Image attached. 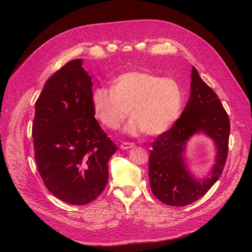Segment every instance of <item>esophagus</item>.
<instances>
[{
    "label": "esophagus",
    "mask_w": 252,
    "mask_h": 252,
    "mask_svg": "<svg viewBox=\"0 0 252 252\" xmlns=\"http://www.w3.org/2000/svg\"><path fill=\"white\" fill-rule=\"evenodd\" d=\"M132 147H134V144L130 143V142H124V143L121 144V149H123V150L132 148Z\"/></svg>",
    "instance_id": "esophagus-1"
}]
</instances>
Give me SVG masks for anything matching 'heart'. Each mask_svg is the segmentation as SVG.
<instances>
[{"label":"heart","mask_w":252,"mask_h":252,"mask_svg":"<svg viewBox=\"0 0 252 252\" xmlns=\"http://www.w3.org/2000/svg\"><path fill=\"white\" fill-rule=\"evenodd\" d=\"M91 98L96 118L109 130H117L129 113L131 121L126 127L128 133L144 131L147 135H158L179 119L184 91L174 78L129 70L113 79L111 89L96 88Z\"/></svg>","instance_id":"obj_1"}]
</instances>
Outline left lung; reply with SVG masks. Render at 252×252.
<instances>
[{"mask_svg":"<svg viewBox=\"0 0 252 252\" xmlns=\"http://www.w3.org/2000/svg\"><path fill=\"white\" fill-rule=\"evenodd\" d=\"M191 93L173 126L157 136L149 155V181L152 193L169 206H186L199 200L219 180L226 164L230 121L217 94L192 67ZM202 131L217 144L218 156L211 177L194 180L186 169L182 151L187 140Z\"/></svg>","mask_w":252,"mask_h":252,"instance_id":"1","label":"left lung"}]
</instances>
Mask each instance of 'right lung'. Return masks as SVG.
Listing matches in <instances>:
<instances>
[{
    "mask_svg": "<svg viewBox=\"0 0 252 252\" xmlns=\"http://www.w3.org/2000/svg\"><path fill=\"white\" fill-rule=\"evenodd\" d=\"M91 87L82 60H72L51 75L35 102L37 170L49 191L71 205L89 204L104 191L118 150L94 118Z\"/></svg>",
    "mask_w": 252,
    "mask_h": 252,
    "instance_id": "1",
    "label": "right lung"
}]
</instances>
